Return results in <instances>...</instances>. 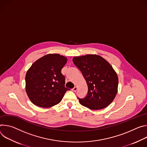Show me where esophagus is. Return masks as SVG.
I'll list each match as a JSON object with an SVG mask.
<instances>
[{
    "instance_id": "obj_1",
    "label": "esophagus",
    "mask_w": 147,
    "mask_h": 147,
    "mask_svg": "<svg viewBox=\"0 0 147 147\" xmlns=\"http://www.w3.org/2000/svg\"><path fill=\"white\" fill-rule=\"evenodd\" d=\"M77 89H78V88H77L76 86H75V87H74L72 90V91H73V92H76V91L77 90Z\"/></svg>"
}]
</instances>
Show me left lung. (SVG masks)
Returning <instances> with one entry per match:
<instances>
[{"label": "left lung", "instance_id": "obj_1", "mask_svg": "<svg viewBox=\"0 0 147 147\" xmlns=\"http://www.w3.org/2000/svg\"><path fill=\"white\" fill-rule=\"evenodd\" d=\"M72 61L82 72L88 88L85 98H78L80 105L94 110L107 107L118 91V76L111 65L96 54L75 57Z\"/></svg>", "mask_w": 147, "mask_h": 147}]
</instances>
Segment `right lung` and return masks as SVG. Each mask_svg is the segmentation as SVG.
Wrapping results in <instances>:
<instances>
[{"mask_svg": "<svg viewBox=\"0 0 147 147\" xmlns=\"http://www.w3.org/2000/svg\"><path fill=\"white\" fill-rule=\"evenodd\" d=\"M67 58L49 54L32 64L26 75V91L30 101L37 106L48 108L58 104L69 89L65 87L61 69Z\"/></svg>", "mask_w": 147, "mask_h": 147, "instance_id": "right-lung-1", "label": "right lung"}]
</instances>
